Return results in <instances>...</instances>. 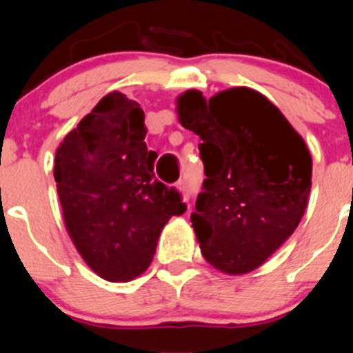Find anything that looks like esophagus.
Returning <instances> with one entry per match:
<instances>
[{"label": "esophagus", "instance_id": "34e87169", "mask_svg": "<svg viewBox=\"0 0 353 353\" xmlns=\"http://www.w3.org/2000/svg\"><path fill=\"white\" fill-rule=\"evenodd\" d=\"M176 188H177V191H179V193H181V196H183L184 201H186V199L190 198V191H188L186 181H179V183L176 184Z\"/></svg>", "mask_w": 353, "mask_h": 353}]
</instances>
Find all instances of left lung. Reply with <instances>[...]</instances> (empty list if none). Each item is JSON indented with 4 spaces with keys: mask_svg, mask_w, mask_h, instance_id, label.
Segmentation results:
<instances>
[{
    "mask_svg": "<svg viewBox=\"0 0 353 353\" xmlns=\"http://www.w3.org/2000/svg\"><path fill=\"white\" fill-rule=\"evenodd\" d=\"M177 116L203 143L206 179L191 213L201 254L227 275L261 266L307 208L312 159L304 138L263 94L248 87L177 97Z\"/></svg>",
    "mask_w": 353,
    "mask_h": 353,
    "instance_id": "8db88e82",
    "label": "left lung"
}]
</instances>
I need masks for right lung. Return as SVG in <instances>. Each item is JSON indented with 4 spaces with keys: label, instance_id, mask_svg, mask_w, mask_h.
I'll return each instance as SVG.
<instances>
[{
    "label": "right lung",
    "instance_id": "right-lung-1",
    "mask_svg": "<svg viewBox=\"0 0 353 353\" xmlns=\"http://www.w3.org/2000/svg\"><path fill=\"white\" fill-rule=\"evenodd\" d=\"M140 104L114 90L56 150L54 179L65 225L83 261L108 282H130L154 259L157 241L186 205L155 179Z\"/></svg>",
    "mask_w": 353,
    "mask_h": 353
}]
</instances>
